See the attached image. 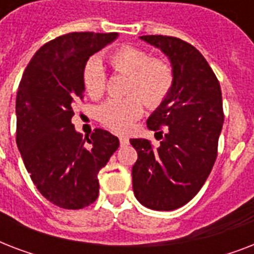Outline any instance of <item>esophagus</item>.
Segmentation results:
<instances>
[{"label":"esophagus","instance_id":"obj_1","mask_svg":"<svg viewBox=\"0 0 254 254\" xmlns=\"http://www.w3.org/2000/svg\"><path fill=\"white\" fill-rule=\"evenodd\" d=\"M120 143H121V146H125L129 143V138L127 135H120Z\"/></svg>","mask_w":254,"mask_h":254}]
</instances>
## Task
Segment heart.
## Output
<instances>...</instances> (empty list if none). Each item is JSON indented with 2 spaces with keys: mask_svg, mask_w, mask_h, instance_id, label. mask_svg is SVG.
I'll use <instances>...</instances> for the list:
<instances>
[{
  "mask_svg": "<svg viewBox=\"0 0 254 254\" xmlns=\"http://www.w3.org/2000/svg\"><path fill=\"white\" fill-rule=\"evenodd\" d=\"M117 73L127 75V93L123 99H109L99 108V120L112 130L124 133L142 116L146 104L151 109L161 107L173 91L175 75L169 62L150 57L145 50L134 46H123L109 57ZM83 83L87 93L99 99L107 89V73L97 57L89 58L83 71Z\"/></svg>",
  "mask_w": 254,
  "mask_h": 254,
  "instance_id": "b5f03b06",
  "label": "heart"
}]
</instances>
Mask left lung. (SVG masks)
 <instances>
[{"label":"left lung","instance_id":"8db88e82","mask_svg":"<svg viewBox=\"0 0 254 254\" xmlns=\"http://www.w3.org/2000/svg\"><path fill=\"white\" fill-rule=\"evenodd\" d=\"M141 39L169 57L175 81L146 123L161 134V146L154 147L149 139H130L138 154L131 170L133 191L147 208L173 211L199 192L216 161L224 121L220 83L192 45L167 35Z\"/></svg>","mask_w":254,"mask_h":254}]
</instances>
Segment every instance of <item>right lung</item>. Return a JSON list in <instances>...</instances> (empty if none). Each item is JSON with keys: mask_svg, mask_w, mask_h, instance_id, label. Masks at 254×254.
<instances>
[{"mask_svg": "<svg viewBox=\"0 0 254 254\" xmlns=\"http://www.w3.org/2000/svg\"><path fill=\"white\" fill-rule=\"evenodd\" d=\"M116 38L117 33L84 31L47 42L18 87L17 146L38 191L61 208H84L97 199V174L120 146L116 135L100 127L83 139L71 123L84 99L85 63Z\"/></svg>", "mask_w": 254, "mask_h": 254, "instance_id": "right-lung-1", "label": "right lung"}]
</instances>
